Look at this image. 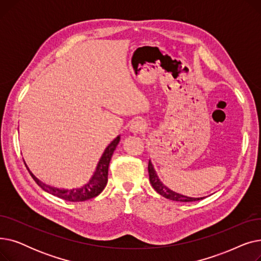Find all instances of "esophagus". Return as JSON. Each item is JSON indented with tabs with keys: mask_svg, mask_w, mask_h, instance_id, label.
Masks as SVG:
<instances>
[{
	"mask_svg": "<svg viewBox=\"0 0 261 261\" xmlns=\"http://www.w3.org/2000/svg\"><path fill=\"white\" fill-rule=\"evenodd\" d=\"M130 132L133 134H140L146 130V123L143 120H135L131 123Z\"/></svg>",
	"mask_w": 261,
	"mask_h": 261,
	"instance_id": "34e87169",
	"label": "esophagus"
}]
</instances>
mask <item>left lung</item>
<instances>
[{"label":"left lung","instance_id":"obj_1","mask_svg":"<svg viewBox=\"0 0 261 261\" xmlns=\"http://www.w3.org/2000/svg\"><path fill=\"white\" fill-rule=\"evenodd\" d=\"M148 172H149L150 183H151L152 187L155 189L156 193L160 194L161 196H163L164 198L172 200V201H179V202H193V201H199V200L204 199V197L203 198H190L187 196H183L181 194H177V193H175V191L169 189L168 187H166L161 182L160 177L158 176V174L154 170V167L152 165L151 161H149V164H148Z\"/></svg>","mask_w":261,"mask_h":261}]
</instances>
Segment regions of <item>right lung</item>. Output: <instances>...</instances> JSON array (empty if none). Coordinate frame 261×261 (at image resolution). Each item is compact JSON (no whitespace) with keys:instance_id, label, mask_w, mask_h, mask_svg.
Segmentation results:
<instances>
[{"instance_id":"1","label":"right lung","mask_w":261,"mask_h":261,"mask_svg":"<svg viewBox=\"0 0 261 261\" xmlns=\"http://www.w3.org/2000/svg\"><path fill=\"white\" fill-rule=\"evenodd\" d=\"M119 141H120V135H118L116 139H114L111 143L109 144V146L103 151V153L97 164V166H96V169H95L92 177L90 179V181L79 188L60 189V188L46 185V184L41 182L40 180H38L37 177L32 173V171L29 169V167H27V170L30 171L35 182L44 191H46V193H48L55 197L63 199L65 201H71V202L87 201V200L97 197L103 190V188L106 187L107 182H108L109 164H110V161H111L112 154L114 152V150L116 149Z\"/></svg>"}]
</instances>
